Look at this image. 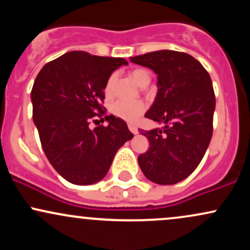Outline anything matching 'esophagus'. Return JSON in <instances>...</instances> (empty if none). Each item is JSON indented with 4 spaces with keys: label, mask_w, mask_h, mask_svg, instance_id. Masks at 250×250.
<instances>
[{
    "label": "esophagus",
    "mask_w": 250,
    "mask_h": 250,
    "mask_svg": "<svg viewBox=\"0 0 250 250\" xmlns=\"http://www.w3.org/2000/svg\"><path fill=\"white\" fill-rule=\"evenodd\" d=\"M128 128H129V130H130L133 134H137V128H136V125H129Z\"/></svg>",
    "instance_id": "1"
}]
</instances>
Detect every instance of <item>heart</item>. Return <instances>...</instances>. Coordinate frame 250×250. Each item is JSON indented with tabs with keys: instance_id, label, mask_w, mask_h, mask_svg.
I'll return each mask as SVG.
<instances>
[{
	"instance_id": "obj_1",
	"label": "heart",
	"mask_w": 250,
	"mask_h": 250,
	"mask_svg": "<svg viewBox=\"0 0 250 250\" xmlns=\"http://www.w3.org/2000/svg\"><path fill=\"white\" fill-rule=\"evenodd\" d=\"M131 77L140 87L143 85H148L150 82V73L147 69L139 68V69H134L130 73ZM114 82H115V76H110L105 84V94L109 95L113 90ZM110 111L114 116L119 117L127 122H136L139 117L146 111V103L136 100V101H127V100H119V101L114 102L110 107Z\"/></svg>"
}]
</instances>
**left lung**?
Returning a JSON list of instances; mask_svg holds the SVG:
<instances>
[{"mask_svg":"<svg viewBox=\"0 0 250 250\" xmlns=\"http://www.w3.org/2000/svg\"><path fill=\"white\" fill-rule=\"evenodd\" d=\"M157 75V95L147 119L162 128L142 130L149 149L139 156L145 176L157 185L188 177L205 156L213 135L215 94L208 71L189 54L159 50L130 57Z\"/></svg>","mask_w":250,"mask_h":250,"instance_id":"obj_1","label":"left lung"}]
</instances>
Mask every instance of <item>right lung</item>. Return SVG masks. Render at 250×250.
I'll return each instance as SVG.
<instances>
[{
  "label": "right lung",
  "mask_w": 250,
  "mask_h": 250,
  "mask_svg": "<svg viewBox=\"0 0 250 250\" xmlns=\"http://www.w3.org/2000/svg\"><path fill=\"white\" fill-rule=\"evenodd\" d=\"M128 62L85 51H69L48 62L31 89L33 120L50 165L63 179L77 186L99 182L108 173L116 151L134 135L127 123L104 114L102 102L111 73ZM97 121V120H95Z\"/></svg>",
  "instance_id": "1"
}]
</instances>
